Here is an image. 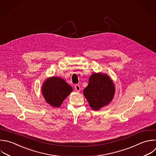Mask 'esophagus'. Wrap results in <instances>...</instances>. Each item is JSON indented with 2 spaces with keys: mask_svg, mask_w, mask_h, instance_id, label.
<instances>
[{
  "mask_svg": "<svg viewBox=\"0 0 156 156\" xmlns=\"http://www.w3.org/2000/svg\"><path fill=\"white\" fill-rule=\"evenodd\" d=\"M75 90L77 91H80V87L79 86V85H75Z\"/></svg>",
  "mask_w": 156,
  "mask_h": 156,
  "instance_id": "esophagus-1",
  "label": "esophagus"
}]
</instances>
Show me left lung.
Segmentation results:
<instances>
[{"mask_svg":"<svg viewBox=\"0 0 156 156\" xmlns=\"http://www.w3.org/2000/svg\"><path fill=\"white\" fill-rule=\"evenodd\" d=\"M115 87L112 80L106 74H93L88 86L83 90V94L90 107L94 110L108 105L112 100Z\"/></svg>","mask_w":156,"mask_h":156,"instance_id":"1","label":"left lung"}]
</instances>
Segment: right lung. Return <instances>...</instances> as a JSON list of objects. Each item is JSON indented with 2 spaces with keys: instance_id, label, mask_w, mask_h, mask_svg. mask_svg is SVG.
I'll return each instance as SVG.
<instances>
[{
  "instance_id": "right-lung-1",
  "label": "right lung",
  "mask_w": 156,
  "mask_h": 156,
  "mask_svg": "<svg viewBox=\"0 0 156 156\" xmlns=\"http://www.w3.org/2000/svg\"><path fill=\"white\" fill-rule=\"evenodd\" d=\"M72 91V87L63 79L55 77L48 79L42 87V93L45 100L55 107H59Z\"/></svg>"
}]
</instances>
